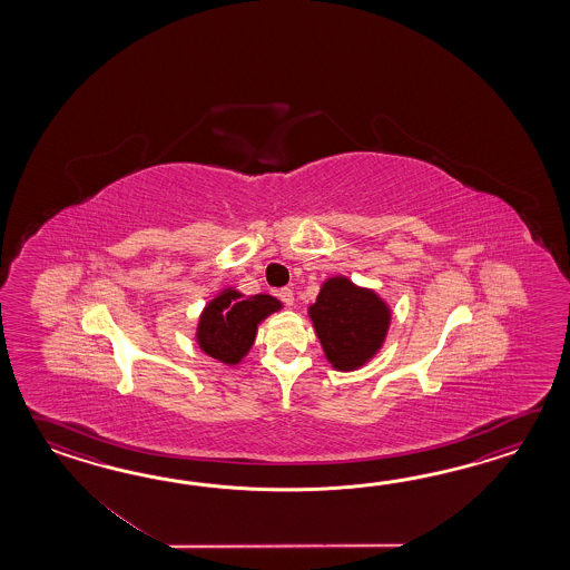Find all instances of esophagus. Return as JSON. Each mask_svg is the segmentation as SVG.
Listing matches in <instances>:
<instances>
[{"label": "esophagus", "instance_id": "34e87169", "mask_svg": "<svg viewBox=\"0 0 570 570\" xmlns=\"http://www.w3.org/2000/svg\"><path fill=\"white\" fill-rule=\"evenodd\" d=\"M279 299L281 302L285 303L287 307H291V305L295 303V297H293V289H289V287H283V289H279Z\"/></svg>", "mask_w": 570, "mask_h": 570}]
</instances>
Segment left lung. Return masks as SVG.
<instances>
[{"label":"left lung","instance_id":"left-lung-1","mask_svg":"<svg viewBox=\"0 0 570 570\" xmlns=\"http://www.w3.org/2000/svg\"><path fill=\"white\" fill-rule=\"evenodd\" d=\"M309 317L330 364L336 371H354L383 346L391 312L375 291L356 287L346 277H332L309 305Z\"/></svg>","mask_w":570,"mask_h":570}]
</instances>
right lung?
<instances>
[{
    "label": "right lung",
    "mask_w": 570,
    "mask_h": 570,
    "mask_svg": "<svg viewBox=\"0 0 570 570\" xmlns=\"http://www.w3.org/2000/svg\"><path fill=\"white\" fill-rule=\"evenodd\" d=\"M277 309L281 302L271 295L244 297L240 291L224 289L207 303L195 338L207 356L238 364L255 344L256 326Z\"/></svg>",
    "instance_id": "add662e5"
}]
</instances>
